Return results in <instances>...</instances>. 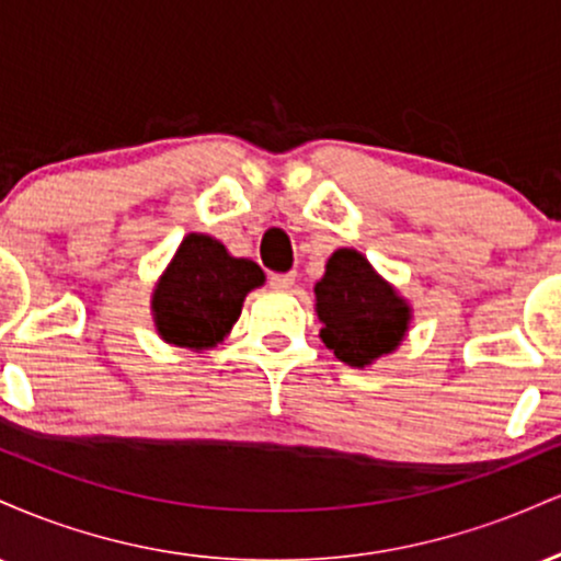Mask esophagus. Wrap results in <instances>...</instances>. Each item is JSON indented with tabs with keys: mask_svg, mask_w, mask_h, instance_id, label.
Returning <instances> with one entry per match:
<instances>
[{
	"mask_svg": "<svg viewBox=\"0 0 561 561\" xmlns=\"http://www.w3.org/2000/svg\"><path fill=\"white\" fill-rule=\"evenodd\" d=\"M268 285L274 289H289L295 285V272H287V274H272L268 276Z\"/></svg>",
	"mask_w": 561,
	"mask_h": 561,
	"instance_id": "obj_1",
	"label": "esophagus"
}]
</instances>
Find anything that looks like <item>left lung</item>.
<instances>
[{"label":"left lung","mask_w":561,"mask_h":561,"mask_svg":"<svg viewBox=\"0 0 561 561\" xmlns=\"http://www.w3.org/2000/svg\"><path fill=\"white\" fill-rule=\"evenodd\" d=\"M321 340L347 366L396 351L409 330V306L356 250H337L317 285Z\"/></svg>","instance_id":"left-lung-1"}]
</instances>
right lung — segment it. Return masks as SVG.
<instances>
[{"mask_svg":"<svg viewBox=\"0 0 561 561\" xmlns=\"http://www.w3.org/2000/svg\"><path fill=\"white\" fill-rule=\"evenodd\" d=\"M259 285V263L231 259L208 234L184 237L152 298L160 337L195 351L214 347L240 319L244 295Z\"/></svg>","mask_w":561,"mask_h":561,"instance_id":"add662e5","label":"right lung"}]
</instances>
